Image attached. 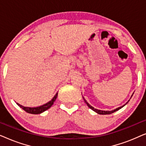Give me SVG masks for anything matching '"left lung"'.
I'll return each mask as SVG.
<instances>
[{"label": "left lung", "mask_w": 146, "mask_h": 146, "mask_svg": "<svg viewBox=\"0 0 146 146\" xmlns=\"http://www.w3.org/2000/svg\"><path fill=\"white\" fill-rule=\"evenodd\" d=\"M83 99H84V102H85V103L86 104H87V106H88L90 108V109H92V110H94V111H96V113H99V114H110V113H113V112H115V111H117L118 110H119V109H121V108H122L123 106H124L128 102H127L125 104V105H123V106H121V107H119V108H116V109H115V110H112V111H102V110H98V109H95L94 108V107H92V106H90L89 104L87 102V101L86 100L84 99V98L83 97Z\"/></svg>", "instance_id": "obj_1"}]
</instances>
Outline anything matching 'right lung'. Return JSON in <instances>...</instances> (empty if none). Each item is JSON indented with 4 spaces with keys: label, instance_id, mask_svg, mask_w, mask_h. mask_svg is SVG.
Here are the masks:
<instances>
[{
    "label": "right lung",
    "instance_id": "add662e5",
    "mask_svg": "<svg viewBox=\"0 0 146 146\" xmlns=\"http://www.w3.org/2000/svg\"><path fill=\"white\" fill-rule=\"evenodd\" d=\"M58 96V93L56 94V95L54 96V98L52 99V100H50L48 102L45 104H44L42 106H39V107H36V108H29V107H25V106H23L19 104H17V105L19 106L21 108H23L24 110L25 111H27V113H32V114H39V113H41L44 112V111L47 110L48 109H49L53 105L54 102L56 99V98Z\"/></svg>",
    "mask_w": 146,
    "mask_h": 146
}]
</instances>
